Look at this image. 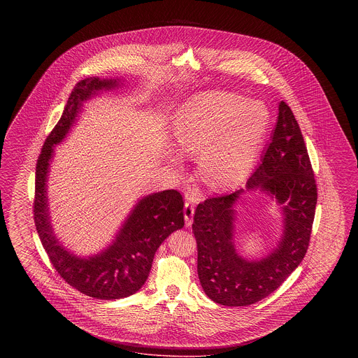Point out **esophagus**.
<instances>
[{"label": "esophagus", "mask_w": 358, "mask_h": 358, "mask_svg": "<svg viewBox=\"0 0 358 358\" xmlns=\"http://www.w3.org/2000/svg\"><path fill=\"white\" fill-rule=\"evenodd\" d=\"M193 215H194V205L189 200L184 206V217H185V225L187 227H190L192 220H193Z\"/></svg>", "instance_id": "1"}]
</instances>
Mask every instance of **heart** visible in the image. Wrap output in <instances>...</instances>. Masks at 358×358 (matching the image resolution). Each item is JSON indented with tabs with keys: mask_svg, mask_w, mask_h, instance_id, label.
Returning <instances> with one entry per match:
<instances>
[{
	"mask_svg": "<svg viewBox=\"0 0 358 358\" xmlns=\"http://www.w3.org/2000/svg\"><path fill=\"white\" fill-rule=\"evenodd\" d=\"M270 124L266 104L231 92H203L173 115L177 149L199 155L200 174L213 189L236 187L252 171ZM178 164V157H169Z\"/></svg>",
	"mask_w": 358,
	"mask_h": 358,
	"instance_id": "1",
	"label": "heart"
}]
</instances>
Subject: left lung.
I'll list each match as a JSON object with an SVG mask.
<instances>
[{
  "label": "left lung",
  "mask_w": 358,
  "mask_h": 358,
  "mask_svg": "<svg viewBox=\"0 0 358 358\" xmlns=\"http://www.w3.org/2000/svg\"><path fill=\"white\" fill-rule=\"evenodd\" d=\"M278 122L260 164L244 189L197 205L193 234L197 273L205 294L222 306H248L268 296L303 260L317 205V185L305 141L291 108L279 103ZM259 189L280 206L282 235L260 259L240 256L234 244L238 204Z\"/></svg>",
  "instance_id": "8db88e82"
}]
</instances>
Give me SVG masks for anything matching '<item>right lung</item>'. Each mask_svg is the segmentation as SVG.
Here are the masks:
<instances>
[{
	"label": "right lung",
	"mask_w": 358,
	"mask_h": 358,
	"mask_svg": "<svg viewBox=\"0 0 358 358\" xmlns=\"http://www.w3.org/2000/svg\"><path fill=\"white\" fill-rule=\"evenodd\" d=\"M122 85L120 78L94 76L79 82L69 95L62 118L45 139L36 165L34 224L45 252L69 285L88 296L106 301L136 294L145 285L162 241L184 227L182 196L171 189L139 199L114 240L98 254L75 255L53 232L47 189L55 148L76 124L85 103Z\"/></svg>",
	"instance_id": "obj_1"
}]
</instances>
